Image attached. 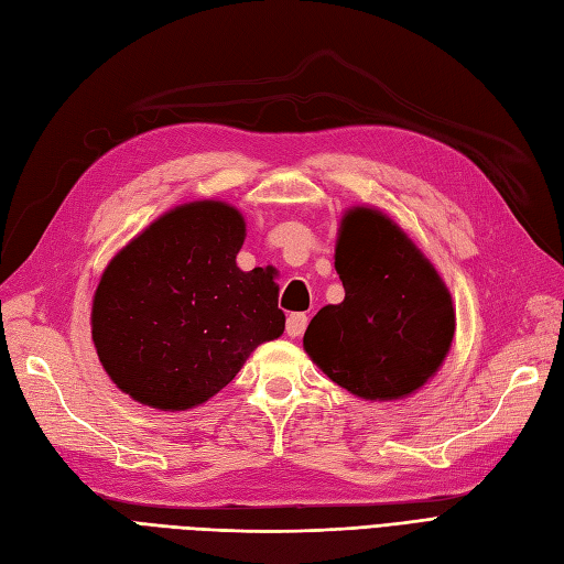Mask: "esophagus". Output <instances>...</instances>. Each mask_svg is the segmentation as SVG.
Wrapping results in <instances>:
<instances>
[{
	"label": "esophagus",
	"instance_id": "obj_1",
	"mask_svg": "<svg viewBox=\"0 0 564 564\" xmlns=\"http://www.w3.org/2000/svg\"><path fill=\"white\" fill-rule=\"evenodd\" d=\"M307 322H310L307 314H291L285 322V334L291 338H300L302 334H305Z\"/></svg>",
	"mask_w": 564,
	"mask_h": 564
}]
</instances>
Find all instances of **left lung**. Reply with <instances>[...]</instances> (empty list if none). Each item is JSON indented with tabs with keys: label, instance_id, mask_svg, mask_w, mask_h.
Returning a JSON list of instances; mask_svg holds the SVG:
<instances>
[{
	"label": "left lung",
	"instance_id": "8db88e82",
	"mask_svg": "<svg viewBox=\"0 0 564 564\" xmlns=\"http://www.w3.org/2000/svg\"><path fill=\"white\" fill-rule=\"evenodd\" d=\"M340 305L310 322L305 352L362 400L408 398L436 373L455 336L453 297L438 271L393 219L352 207L340 219Z\"/></svg>",
	"mask_w": 564,
	"mask_h": 564
}]
</instances>
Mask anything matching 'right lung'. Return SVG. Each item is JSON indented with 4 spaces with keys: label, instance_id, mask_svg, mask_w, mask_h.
<instances>
[{
    "label": "right lung",
    "instance_id": "right-lung-1",
    "mask_svg": "<svg viewBox=\"0 0 564 564\" xmlns=\"http://www.w3.org/2000/svg\"><path fill=\"white\" fill-rule=\"evenodd\" d=\"M242 214L219 199L173 207L107 264L93 297V340L126 395L164 412L207 402L279 338L273 269L242 271Z\"/></svg>",
    "mask_w": 564,
    "mask_h": 564
}]
</instances>
